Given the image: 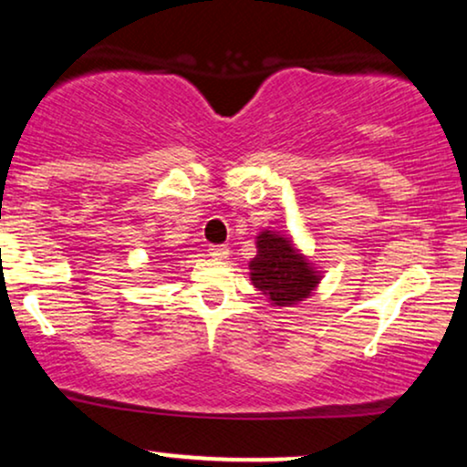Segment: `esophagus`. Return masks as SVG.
Wrapping results in <instances>:
<instances>
[{"mask_svg": "<svg viewBox=\"0 0 467 467\" xmlns=\"http://www.w3.org/2000/svg\"><path fill=\"white\" fill-rule=\"evenodd\" d=\"M208 254L213 256V259H228V254H230V250H228V245H222V244H213V245H208Z\"/></svg>", "mask_w": 467, "mask_h": 467, "instance_id": "esophagus-1", "label": "esophagus"}]
</instances>
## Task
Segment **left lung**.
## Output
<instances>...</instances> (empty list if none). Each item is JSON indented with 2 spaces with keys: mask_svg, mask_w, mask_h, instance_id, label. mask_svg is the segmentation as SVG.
<instances>
[{
  "mask_svg": "<svg viewBox=\"0 0 467 467\" xmlns=\"http://www.w3.org/2000/svg\"><path fill=\"white\" fill-rule=\"evenodd\" d=\"M248 267L252 285L265 294L272 307H292L305 301L323 278V272L316 270L292 237L275 230L256 234V256Z\"/></svg>",
  "mask_w": 467,
  "mask_h": 467,
  "instance_id": "obj_1",
  "label": "left lung"
}]
</instances>
